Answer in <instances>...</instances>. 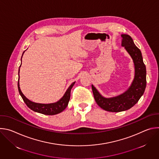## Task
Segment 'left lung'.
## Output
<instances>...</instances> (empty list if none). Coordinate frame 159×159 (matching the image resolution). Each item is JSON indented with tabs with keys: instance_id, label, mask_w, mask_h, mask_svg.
<instances>
[{
	"instance_id": "left-lung-1",
	"label": "left lung",
	"mask_w": 159,
	"mask_h": 159,
	"mask_svg": "<svg viewBox=\"0 0 159 159\" xmlns=\"http://www.w3.org/2000/svg\"><path fill=\"white\" fill-rule=\"evenodd\" d=\"M121 36V45L129 53L134 64L135 75L131 85L127 91L120 96L112 98H105L92 85L93 93L96 103L102 109L109 112H121L132 107L143 94L147 84L146 67L140 49L137 47L129 35L122 34Z\"/></svg>"
}]
</instances>
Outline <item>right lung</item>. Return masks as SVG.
Returning a JSON list of instances; mask_svg holds the SVG:
<instances>
[{
	"mask_svg": "<svg viewBox=\"0 0 159 159\" xmlns=\"http://www.w3.org/2000/svg\"><path fill=\"white\" fill-rule=\"evenodd\" d=\"M23 53H22V55H23ZM21 59H22V57H21ZM19 79H18V83H17L19 93L21 96L22 99H23L24 102L27 105V106L29 108H30L31 110L37 112L41 113V114H43L45 115H55L58 114V113L62 112L66 107L70 100L71 89L75 84V82H74L70 85V86L68 88L67 90L65 93L63 98L61 99H60L58 102L55 103H52V104H39V103L33 102L30 101L29 99H28L21 92L19 87Z\"/></svg>",
	"mask_w": 159,
	"mask_h": 159,
	"instance_id": "add662e5",
	"label": "right lung"
}]
</instances>
